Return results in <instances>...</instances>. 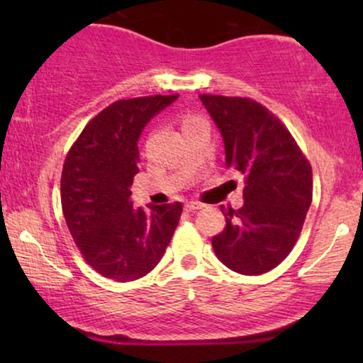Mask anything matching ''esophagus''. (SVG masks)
<instances>
[{
  "instance_id": "obj_1",
  "label": "esophagus",
  "mask_w": 363,
  "mask_h": 363,
  "mask_svg": "<svg viewBox=\"0 0 363 363\" xmlns=\"http://www.w3.org/2000/svg\"><path fill=\"white\" fill-rule=\"evenodd\" d=\"M203 206H205V205H203V203H198V201H186V203H185V210H186V211L201 210Z\"/></svg>"
}]
</instances>
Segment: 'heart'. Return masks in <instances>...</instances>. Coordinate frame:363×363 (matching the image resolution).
Here are the masks:
<instances>
[{
  "instance_id": "b5f03b06",
  "label": "heart",
  "mask_w": 363,
  "mask_h": 363,
  "mask_svg": "<svg viewBox=\"0 0 363 363\" xmlns=\"http://www.w3.org/2000/svg\"><path fill=\"white\" fill-rule=\"evenodd\" d=\"M198 121H203V117L195 116V113H186V116H183V118H182V128L190 127Z\"/></svg>"
}]
</instances>
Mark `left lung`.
Segmentation results:
<instances>
[{"instance_id": "left-lung-1", "label": "left lung", "mask_w": 363, "mask_h": 363, "mask_svg": "<svg viewBox=\"0 0 363 363\" xmlns=\"http://www.w3.org/2000/svg\"><path fill=\"white\" fill-rule=\"evenodd\" d=\"M220 128L226 165L245 177L240 210L221 206L226 226L211 245L223 264L257 276L281 264L294 247L312 201V168L274 113L247 97L201 94Z\"/></svg>"}]
</instances>
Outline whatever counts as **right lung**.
Returning <instances> with one entry per match:
<instances>
[{
  "label": "right lung",
  "instance_id": "right-lung-1",
  "mask_svg": "<svg viewBox=\"0 0 363 363\" xmlns=\"http://www.w3.org/2000/svg\"><path fill=\"white\" fill-rule=\"evenodd\" d=\"M173 96L123 99L99 112L67 152L61 177L64 220L89 266L117 282L135 281L160 262L183 206L133 208L138 137Z\"/></svg>",
  "mask_w": 363,
  "mask_h": 363
}]
</instances>
